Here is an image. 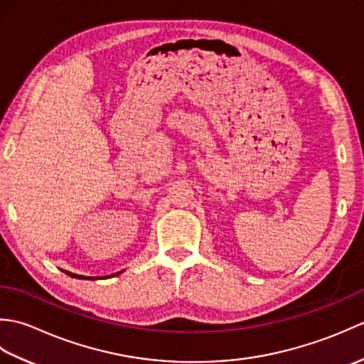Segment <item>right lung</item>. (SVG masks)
<instances>
[{"label": "right lung", "instance_id": "1", "mask_svg": "<svg viewBox=\"0 0 364 364\" xmlns=\"http://www.w3.org/2000/svg\"><path fill=\"white\" fill-rule=\"evenodd\" d=\"M64 272H65L67 275H70V277H73V278H81V280H84V278H89V280H94V277H82V275H76V274H72V272H67V270H64ZM119 274H122V272H117V274H112V275H109V277H114V275H119ZM105 278H107V277H105Z\"/></svg>", "mask_w": 364, "mask_h": 364}]
</instances>
